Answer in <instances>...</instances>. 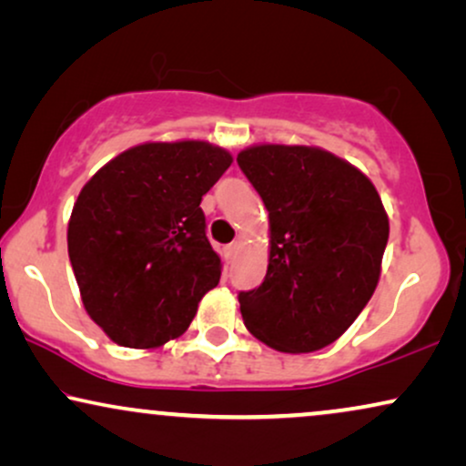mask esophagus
<instances>
[{
	"mask_svg": "<svg viewBox=\"0 0 466 466\" xmlns=\"http://www.w3.org/2000/svg\"><path fill=\"white\" fill-rule=\"evenodd\" d=\"M238 247H240V243H238V240H234V243H229V245L226 247V258H228V259H232L234 256H237Z\"/></svg>",
	"mask_w": 466,
	"mask_h": 466,
	"instance_id": "34e87169",
	"label": "esophagus"
}]
</instances>
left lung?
Returning <instances> with one entry per match:
<instances>
[{
  "mask_svg": "<svg viewBox=\"0 0 466 466\" xmlns=\"http://www.w3.org/2000/svg\"><path fill=\"white\" fill-rule=\"evenodd\" d=\"M237 161L270 223L264 281L238 294L247 330L277 351H318L380 281L390 234L381 198L356 166L318 147L256 145Z\"/></svg>",
  "mask_w": 466,
  "mask_h": 466,
  "instance_id": "obj_1",
  "label": "left lung"
}]
</instances>
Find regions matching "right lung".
I'll use <instances>...</instances> for the list:
<instances>
[{"mask_svg":"<svg viewBox=\"0 0 466 466\" xmlns=\"http://www.w3.org/2000/svg\"><path fill=\"white\" fill-rule=\"evenodd\" d=\"M229 164L204 140L145 142L80 189L67 253L86 313L116 345L153 350L181 337L219 283L200 202Z\"/></svg>","mask_w":466,"mask_h":466,"instance_id":"add662e5","label":"right lung"}]
</instances>
